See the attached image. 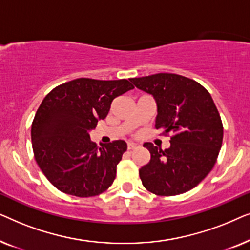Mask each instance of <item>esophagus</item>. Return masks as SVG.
I'll return each mask as SVG.
<instances>
[{
  "label": "esophagus",
  "instance_id": "1",
  "mask_svg": "<svg viewBox=\"0 0 250 250\" xmlns=\"http://www.w3.org/2000/svg\"><path fill=\"white\" fill-rule=\"evenodd\" d=\"M139 146H140V145H139V143H136V142L129 141V142L127 143V148H128V150L136 149V148H139Z\"/></svg>",
  "mask_w": 250,
  "mask_h": 250
}]
</instances>
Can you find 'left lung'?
Segmentation results:
<instances>
[{
    "instance_id": "left-lung-1",
    "label": "left lung",
    "mask_w": 250,
    "mask_h": 250,
    "mask_svg": "<svg viewBox=\"0 0 250 250\" xmlns=\"http://www.w3.org/2000/svg\"><path fill=\"white\" fill-rule=\"evenodd\" d=\"M129 81L155 98V127L173 133L168 149L143 145L151 155L139 170L143 187L158 196H175L197 187L213 169L223 141V125L209 92L176 74Z\"/></svg>"
}]
</instances>
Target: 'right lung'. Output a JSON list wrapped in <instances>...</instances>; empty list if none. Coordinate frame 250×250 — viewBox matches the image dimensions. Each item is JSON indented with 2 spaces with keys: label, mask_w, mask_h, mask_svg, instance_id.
I'll list each match as a JSON object with an SVG mask.
<instances>
[{
  "label": "right lung",
  "mask_w": 250,
  "mask_h": 250,
  "mask_svg": "<svg viewBox=\"0 0 250 250\" xmlns=\"http://www.w3.org/2000/svg\"><path fill=\"white\" fill-rule=\"evenodd\" d=\"M132 88L127 80L77 78L44 98L32 124L33 151L58 190L83 198L98 196L111 186L127 145L117 140L99 148L90 132L107 117L112 100Z\"/></svg>",
  "instance_id": "right-lung-1"
}]
</instances>
